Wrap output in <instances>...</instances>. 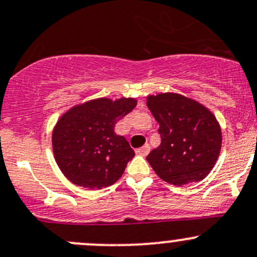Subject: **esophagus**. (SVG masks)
I'll list each match as a JSON object with an SVG mask.
<instances>
[{"label":"esophagus","mask_w":257,"mask_h":257,"mask_svg":"<svg viewBox=\"0 0 257 257\" xmlns=\"http://www.w3.org/2000/svg\"><path fill=\"white\" fill-rule=\"evenodd\" d=\"M149 151H150L149 144H145L144 147H142V148H139V149H137V154H139V155H142V156H147L148 154H149Z\"/></svg>","instance_id":"obj_1"}]
</instances>
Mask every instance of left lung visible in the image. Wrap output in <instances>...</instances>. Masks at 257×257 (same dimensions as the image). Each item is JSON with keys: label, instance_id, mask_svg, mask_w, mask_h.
Listing matches in <instances>:
<instances>
[{"label": "left lung", "instance_id": "left-lung-1", "mask_svg": "<svg viewBox=\"0 0 257 257\" xmlns=\"http://www.w3.org/2000/svg\"><path fill=\"white\" fill-rule=\"evenodd\" d=\"M147 106L160 125V145L147 156L156 175L175 186L203 180L220 154L221 129L215 115L174 92L149 94Z\"/></svg>", "mask_w": 257, "mask_h": 257}]
</instances>
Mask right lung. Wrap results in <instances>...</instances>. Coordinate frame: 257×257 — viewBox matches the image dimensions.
Here are the masks:
<instances>
[{"mask_svg":"<svg viewBox=\"0 0 257 257\" xmlns=\"http://www.w3.org/2000/svg\"><path fill=\"white\" fill-rule=\"evenodd\" d=\"M137 106V99L101 97L76 104L53 129V153L59 169L74 185L97 188L113 185L136 154L114 125Z\"/></svg>","mask_w":257,"mask_h":257,"instance_id":"right-lung-1","label":"right lung"}]
</instances>
